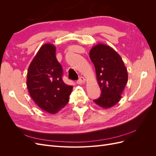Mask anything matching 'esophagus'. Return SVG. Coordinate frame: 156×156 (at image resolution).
Returning a JSON list of instances; mask_svg holds the SVG:
<instances>
[{
    "label": "esophagus",
    "instance_id": "obj_1",
    "mask_svg": "<svg viewBox=\"0 0 156 156\" xmlns=\"http://www.w3.org/2000/svg\"><path fill=\"white\" fill-rule=\"evenodd\" d=\"M85 82H86V79L83 77H79V80L77 81V83L79 84H84Z\"/></svg>",
    "mask_w": 156,
    "mask_h": 156
}]
</instances>
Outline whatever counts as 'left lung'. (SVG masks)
Listing matches in <instances>:
<instances>
[{"label":"left lung","mask_w":156,"mask_h":156,"mask_svg":"<svg viewBox=\"0 0 156 156\" xmlns=\"http://www.w3.org/2000/svg\"><path fill=\"white\" fill-rule=\"evenodd\" d=\"M96 69L97 81L101 90L100 97L93 100L103 108L119 103L127 83L128 74L121 56L110 46L98 44L90 51Z\"/></svg>","instance_id":"8db88e82"}]
</instances>
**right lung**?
Wrapping results in <instances>:
<instances>
[{"label":"right lung","mask_w":156,"mask_h":156,"mask_svg":"<svg viewBox=\"0 0 156 156\" xmlns=\"http://www.w3.org/2000/svg\"><path fill=\"white\" fill-rule=\"evenodd\" d=\"M56 47L42 45L28 69L27 85L30 96L42 110L55 114L67 104L73 86L62 81V68L56 58Z\"/></svg>","instance_id":"add662e5"}]
</instances>
